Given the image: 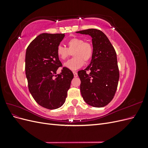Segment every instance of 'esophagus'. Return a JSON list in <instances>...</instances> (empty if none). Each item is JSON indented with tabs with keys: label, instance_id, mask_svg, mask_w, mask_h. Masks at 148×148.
Instances as JSON below:
<instances>
[{
	"label": "esophagus",
	"instance_id": "esophagus-1",
	"mask_svg": "<svg viewBox=\"0 0 148 148\" xmlns=\"http://www.w3.org/2000/svg\"><path fill=\"white\" fill-rule=\"evenodd\" d=\"M73 75H74V77H78V73H77V72H76V71H73Z\"/></svg>",
	"mask_w": 148,
	"mask_h": 148
}]
</instances>
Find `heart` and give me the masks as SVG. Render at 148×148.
I'll list each match as a JSON object with an SVG mask.
<instances>
[{"label": "heart", "mask_w": 148, "mask_h": 148, "mask_svg": "<svg viewBox=\"0 0 148 148\" xmlns=\"http://www.w3.org/2000/svg\"><path fill=\"white\" fill-rule=\"evenodd\" d=\"M67 47L62 45L58 46L56 53L62 60H65L73 53L74 57L65 64V66L70 70H77L92 59L93 46L92 44L84 41L82 38H73L66 42Z\"/></svg>", "instance_id": "obj_1"}]
</instances>
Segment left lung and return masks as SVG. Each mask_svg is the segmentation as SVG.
I'll use <instances>...</instances> for the list:
<instances>
[{
    "label": "left lung",
    "mask_w": 148,
    "mask_h": 148,
    "mask_svg": "<svg viewBox=\"0 0 148 148\" xmlns=\"http://www.w3.org/2000/svg\"><path fill=\"white\" fill-rule=\"evenodd\" d=\"M92 37L93 56L84 70L78 71L80 91L84 101L96 107L106 106L112 100L118 86L119 70L117 53L106 35L99 29L77 31ZM90 71L89 74L87 71Z\"/></svg>",
    "instance_id": "obj_1"
}]
</instances>
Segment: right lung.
<instances>
[{
	"label": "right lung",
	"mask_w": 148,
	"mask_h": 148,
	"mask_svg": "<svg viewBox=\"0 0 148 148\" xmlns=\"http://www.w3.org/2000/svg\"><path fill=\"white\" fill-rule=\"evenodd\" d=\"M65 34H39L26 49L25 73L28 89L39 105L56 109L64 104L73 74L62 64L56 49ZM59 67L61 73L56 75Z\"/></svg>",
	"instance_id": "add662e5"
}]
</instances>
